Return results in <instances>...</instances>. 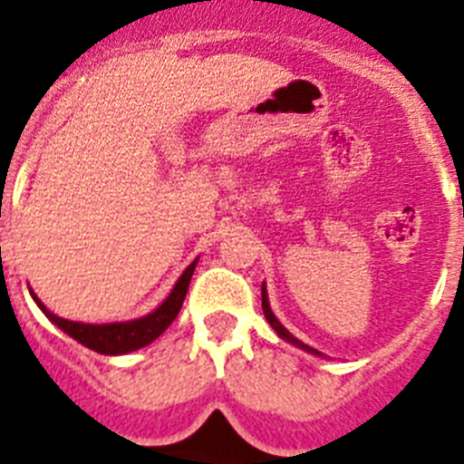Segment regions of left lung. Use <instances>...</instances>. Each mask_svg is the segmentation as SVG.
Returning <instances> with one entry per match:
<instances>
[{"label": "left lung", "mask_w": 464, "mask_h": 464, "mask_svg": "<svg viewBox=\"0 0 464 464\" xmlns=\"http://www.w3.org/2000/svg\"><path fill=\"white\" fill-rule=\"evenodd\" d=\"M262 311H265V318H267V321H269V325H272L274 330H276V334H278V337H281V339H285V342H288V343H295V346L304 348V351H309V353H314V355H323L321 351H315V348L306 346V343H302V342H299L297 337H293V334H290V332L285 330V327H283L281 323H278V318H276V315H274V311L269 309L267 288H265V285H262Z\"/></svg>", "instance_id": "1"}]
</instances>
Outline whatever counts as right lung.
<instances>
[{
    "instance_id": "obj_1",
    "label": "right lung",
    "mask_w": 464,
    "mask_h": 464,
    "mask_svg": "<svg viewBox=\"0 0 464 464\" xmlns=\"http://www.w3.org/2000/svg\"><path fill=\"white\" fill-rule=\"evenodd\" d=\"M195 262H190L186 267V272L181 274V278L176 281L174 290L169 293V297L153 311V314L137 318V321L127 323H106V325H92V323H76L67 321V318H60V315L51 314L46 306L41 304V299L32 293L34 302L39 304V309L48 315V321L55 323L63 332H67L69 337L76 339L79 343L88 346L90 351H97L102 355H121V353H132L137 348L149 346L150 342L162 334L167 327L174 323V318L179 315L183 306V299H186L188 285H190L192 272H195Z\"/></svg>"
}]
</instances>
